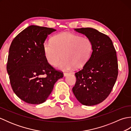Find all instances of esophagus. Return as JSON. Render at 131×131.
I'll return each mask as SVG.
<instances>
[{"instance_id": "esophagus-1", "label": "esophagus", "mask_w": 131, "mask_h": 131, "mask_svg": "<svg viewBox=\"0 0 131 131\" xmlns=\"http://www.w3.org/2000/svg\"><path fill=\"white\" fill-rule=\"evenodd\" d=\"M69 74H70V73H63V75H64V76H65V77L68 75Z\"/></svg>"}]
</instances>
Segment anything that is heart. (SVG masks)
I'll use <instances>...</instances> for the list:
<instances>
[{"instance_id": "b5f03b06", "label": "heart", "mask_w": 131, "mask_h": 131, "mask_svg": "<svg viewBox=\"0 0 131 131\" xmlns=\"http://www.w3.org/2000/svg\"><path fill=\"white\" fill-rule=\"evenodd\" d=\"M44 55L52 66L59 65L63 70H69L75 66L82 68L88 61L93 51V43L90 38L69 32L55 35L52 40L43 43Z\"/></svg>"}]
</instances>
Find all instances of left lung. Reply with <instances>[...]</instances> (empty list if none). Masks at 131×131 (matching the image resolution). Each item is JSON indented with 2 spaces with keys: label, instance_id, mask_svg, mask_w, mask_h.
I'll return each instance as SVG.
<instances>
[{
  "label": "left lung",
  "instance_id": "8db88e82",
  "mask_svg": "<svg viewBox=\"0 0 131 131\" xmlns=\"http://www.w3.org/2000/svg\"><path fill=\"white\" fill-rule=\"evenodd\" d=\"M92 41L93 51L87 63L75 75L73 92L82 104L92 106L102 102L109 95L118 74L116 52L112 40L93 28L75 29Z\"/></svg>",
  "mask_w": 131,
  "mask_h": 131
}]
</instances>
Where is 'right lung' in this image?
<instances>
[{
	"instance_id": "1",
	"label": "right lung",
	"mask_w": 131,
	"mask_h": 131,
	"mask_svg": "<svg viewBox=\"0 0 131 131\" xmlns=\"http://www.w3.org/2000/svg\"><path fill=\"white\" fill-rule=\"evenodd\" d=\"M54 29L31 25L14 38L10 44L7 64L11 87L21 100L30 104L46 101L55 83L62 78L47 61L43 43Z\"/></svg>"
}]
</instances>
